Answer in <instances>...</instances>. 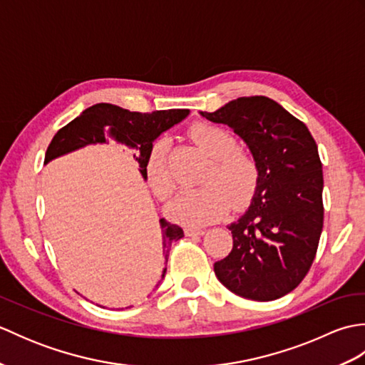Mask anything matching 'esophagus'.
<instances>
[{
    "label": "esophagus",
    "instance_id": "34e87169",
    "mask_svg": "<svg viewBox=\"0 0 365 365\" xmlns=\"http://www.w3.org/2000/svg\"><path fill=\"white\" fill-rule=\"evenodd\" d=\"M185 234H187L188 237H195V235H204L205 230L202 227H192V226H188L185 227Z\"/></svg>",
    "mask_w": 365,
    "mask_h": 365
}]
</instances>
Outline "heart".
<instances>
[{
    "label": "heart",
    "instance_id": "heart-1",
    "mask_svg": "<svg viewBox=\"0 0 365 365\" xmlns=\"http://www.w3.org/2000/svg\"><path fill=\"white\" fill-rule=\"evenodd\" d=\"M190 136L212 160L204 175V187L185 190L169 204V213L177 221L205 224L245 205L259 183V166L251 153L237 149L235 136L213 123H196ZM145 170L153 191L169 197L175 190V177L169 165V139L160 136L150 144L145 157Z\"/></svg>",
    "mask_w": 365,
    "mask_h": 365
}]
</instances>
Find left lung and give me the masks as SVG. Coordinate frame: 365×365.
Here are the masks:
<instances>
[{"mask_svg":"<svg viewBox=\"0 0 365 365\" xmlns=\"http://www.w3.org/2000/svg\"><path fill=\"white\" fill-rule=\"evenodd\" d=\"M250 147L259 166L251 205L232 222L227 257L215 274L232 293L273 301L297 289L315 259L323 229V170L307 127L263 96L240 97L215 113Z\"/></svg>","mask_w":365,"mask_h":365,"instance_id":"left-lung-1","label":"left lung"}]
</instances>
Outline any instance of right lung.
Wrapping results in <instances>:
<instances>
[{"mask_svg": "<svg viewBox=\"0 0 365 365\" xmlns=\"http://www.w3.org/2000/svg\"><path fill=\"white\" fill-rule=\"evenodd\" d=\"M190 114V110H165L153 113H131L120 106L110 103H97L84 110L78 118L61 128L46 149L45 161L63 157L66 153L83 149L91 144H105L114 139L115 143L127 145L133 150V158L139 165V173L147 178L145 157L150 144L163 131L174 127ZM163 232V254L168 262L170 245L183 237V230L177 224H170L165 218L160 220ZM166 268L161 277H165Z\"/></svg>", "mask_w": 365, "mask_h": 365, "instance_id": "right-lung-1", "label": "right lung"}]
</instances>
